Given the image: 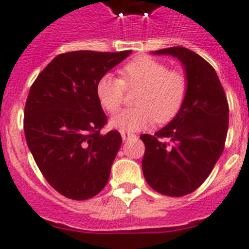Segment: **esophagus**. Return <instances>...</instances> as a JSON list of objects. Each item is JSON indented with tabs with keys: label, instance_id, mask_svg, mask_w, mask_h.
Returning a JSON list of instances; mask_svg holds the SVG:
<instances>
[{
	"label": "esophagus",
	"instance_id": "obj_1",
	"mask_svg": "<svg viewBox=\"0 0 249 249\" xmlns=\"http://www.w3.org/2000/svg\"><path fill=\"white\" fill-rule=\"evenodd\" d=\"M120 134H122V138H123V140L124 141H126V140H129V139H131V138H134V134H132V132H129V131H124V130H122V131H120Z\"/></svg>",
	"mask_w": 249,
	"mask_h": 249
}]
</instances>
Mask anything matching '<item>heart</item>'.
Listing matches in <instances>:
<instances>
[{"instance_id":"obj_1","label":"heart","mask_w":249,"mask_h":249,"mask_svg":"<svg viewBox=\"0 0 249 249\" xmlns=\"http://www.w3.org/2000/svg\"><path fill=\"white\" fill-rule=\"evenodd\" d=\"M120 78L103 75L96 86L101 106L109 114L122 107L125 89H140L135 108L125 109L111 119V126L136 131L157 124H167L177 117L188 94V78L182 71L169 70L167 64L151 56H138L120 70Z\"/></svg>"}]
</instances>
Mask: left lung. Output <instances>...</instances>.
Instances as JSON below:
<instances>
[{
	"instance_id": "8db88e82",
	"label": "left lung",
	"mask_w": 249,
	"mask_h": 249,
	"mask_svg": "<svg viewBox=\"0 0 249 249\" xmlns=\"http://www.w3.org/2000/svg\"><path fill=\"white\" fill-rule=\"evenodd\" d=\"M155 54L179 59L189 86L177 117L155 135L140 136L145 143L142 171L152 189L183 196L203 184L221 156L229 130V103L213 67L194 51L173 46Z\"/></svg>"
}]
</instances>
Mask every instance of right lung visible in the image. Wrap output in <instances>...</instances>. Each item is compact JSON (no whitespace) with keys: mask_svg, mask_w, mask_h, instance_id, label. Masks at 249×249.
<instances>
[{"mask_svg":"<svg viewBox=\"0 0 249 249\" xmlns=\"http://www.w3.org/2000/svg\"><path fill=\"white\" fill-rule=\"evenodd\" d=\"M130 53H64L30 87L24 107L25 140L44 178L66 198L90 199L108 182L123 140L117 130L101 134L108 120L96 86Z\"/></svg>","mask_w":249,"mask_h":249,"instance_id":"add662e5","label":"right lung"}]
</instances>
